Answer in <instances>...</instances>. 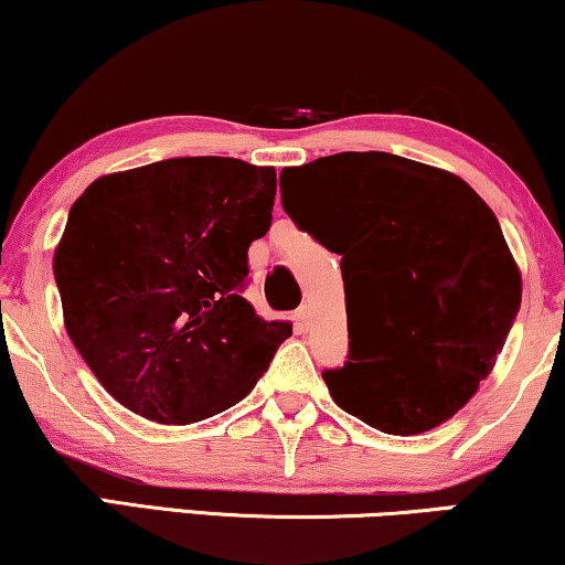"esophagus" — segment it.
<instances>
[{"mask_svg":"<svg viewBox=\"0 0 565 565\" xmlns=\"http://www.w3.org/2000/svg\"><path fill=\"white\" fill-rule=\"evenodd\" d=\"M295 320L299 331H307V326H310V305H299L295 312Z\"/></svg>","mask_w":565,"mask_h":565,"instance_id":"34e87169","label":"esophagus"}]
</instances>
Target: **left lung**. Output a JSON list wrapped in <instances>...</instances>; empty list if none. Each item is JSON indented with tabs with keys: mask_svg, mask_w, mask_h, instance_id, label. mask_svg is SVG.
Wrapping results in <instances>:
<instances>
[{
	"mask_svg": "<svg viewBox=\"0 0 565 565\" xmlns=\"http://www.w3.org/2000/svg\"><path fill=\"white\" fill-rule=\"evenodd\" d=\"M284 211L341 255L349 354L323 370L370 427L417 435L490 375L521 307L501 224L459 177L402 156L335 153L284 169Z\"/></svg>",
	"mask_w": 565,
	"mask_h": 565,
	"instance_id": "1",
	"label": "left lung"
}]
</instances>
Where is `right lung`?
Segmentation results:
<instances>
[{
    "instance_id": "add662e5",
    "label": "right lung",
    "mask_w": 565,
    "mask_h": 565,
    "mask_svg": "<svg viewBox=\"0 0 565 565\" xmlns=\"http://www.w3.org/2000/svg\"><path fill=\"white\" fill-rule=\"evenodd\" d=\"M276 169L167 159L96 180L54 255L64 326L127 409L188 425L242 402L291 335L242 297L266 237Z\"/></svg>"
}]
</instances>
